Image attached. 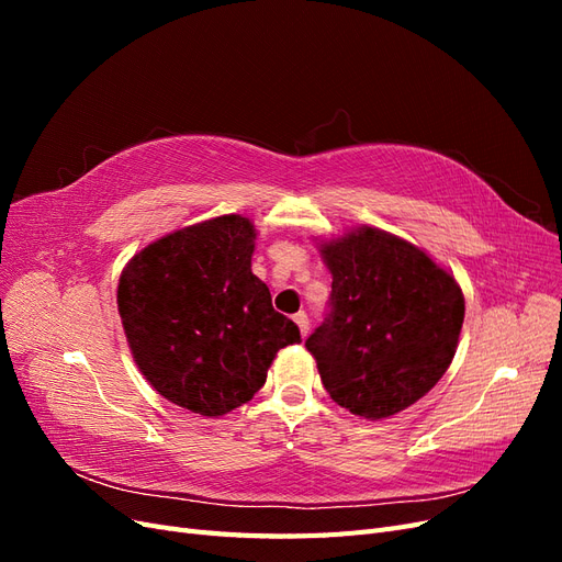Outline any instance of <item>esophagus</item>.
Here are the masks:
<instances>
[{"instance_id":"esophagus-1","label":"esophagus","mask_w":562,"mask_h":562,"mask_svg":"<svg viewBox=\"0 0 562 562\" xmlns=\"http://www.w3.org/2000/svg\"><path fill=\"white\" fill-rule=\"evenodd\" d=\"M293 321L297 323L300 335H302V337H307V335H310V316L304 314V312H297V314L293 316Z\"/></svg>"}]
</instances>
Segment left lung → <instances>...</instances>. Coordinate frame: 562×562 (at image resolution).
<instances>
[{
    "label": "left lung",
    "instance_id": "8db88e82",
    "mask_svg": "<svg viewBox=\"0 0 562 562\" xmlns=\"http://www.w3.org/2000/svg\"><path fill=\"white\" fill-rule=\"evenodd\" d=\"M328 314L307 337L330 398L366 419L417 403L446 375L464 323L452 274L398 236L359 227L321 244Z\"/></svg>",
    "mask_w": 562,
    "mask_h": 562
}]
</instances>
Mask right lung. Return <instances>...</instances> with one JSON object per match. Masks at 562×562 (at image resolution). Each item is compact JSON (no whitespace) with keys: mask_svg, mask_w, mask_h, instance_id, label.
<instances>
[{"mask_svg":"<svg viewBox=\"0 0 562 562\" xmlns=\"http://www.w3.org/2000/svg\"><path fill=\"white\" fill-rule=\"evenodd\" d=\"M255 227L220 215L133 255L116 304L135 363L164 398L203 417L255 396L279 349L300 342L250 271Z\"/></svg>","mask_w":562,"mask_h":562,"instance_id":"1","label":"right lung"}]
</instances>
